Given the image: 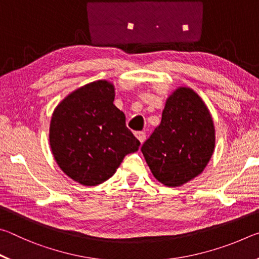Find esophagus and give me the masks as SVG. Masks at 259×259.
Listing matches in <instances>:
<instances>
[{"label":"esophagus","instance_id":"obj_1","mask_svg":"<svg viewBox=\"0 0 259 259\" xmlns=\"http://www.w3.org/2000/svg\"><path fill=\"white\" fill-rule=\"evenodd\" d=\"M135 136L140 143H144V140H145V137H146L145 133H143V131H137V133H135Z\"/></svg>","mask_w":259,"mask_h":259}]
</instances>
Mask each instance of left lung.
<instances>
[{
    "instance_id": "left-lung-1",
    "label": "left lung",
    "mask_w": 259,
    "mask_h": 259,
    "mask_svg": "<svg viewBox=\"0 0 259 259\" xmlns=\"http://www.w3.org/2000/svg\"><path fill=\"white\" fill-rule=\"evenodd\" d=\"M216 130L203 99L178 87L165 100L159 126L142 146L156 181L178 187L203 171L213 154Z\"/></svg>"
}]
</instances>
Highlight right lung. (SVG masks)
Returning <instances> with one entry per match:
<instances>
[{
	"label": "right lung",
	"instance_id": "obj_1",
	"mask_svg": "<svg viewBox=\"0 0 259 259\" xmlns=\"http://www.w3.org/2000/svg\"><path fill=\"white\" fill-rule=\"evenodd\" d=\"M115 87L97 80L77 88L52 113L49 142L63 172L84 186L111 178L124 156L139 148L125 115L113 104Z\"/></svg>",
	"mask_w": 259,
	"mask_h": 259
}]
</instances>
